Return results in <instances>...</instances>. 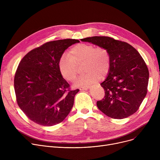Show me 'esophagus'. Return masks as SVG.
Instances as JSON below:
<instances>
[{
  "mask_svg": "<svg viewBox=\"0 0 160 160\" xmlns=\"http://www.w3.org/2000/svg\"><path fill=\"white\" fill-rule=\"evenodd\" d=\"M90 88V86H85V87H81L80 88V90H88Z\"/></svg>",
  "mask_w": 160,
  "mask_h": 160,
  "instance_id": "obj_1",
  "label": "esophagus"
}]
</instances>
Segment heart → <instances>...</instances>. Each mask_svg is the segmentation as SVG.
Returning <instances> with one entry per match:
<instances>
[{
	"instance_id": "1",
	"label": "heart",
	"mask_w": 160,
	"mask_h": 160,
	"mask_svg": "<svg viewBox=\"0 0 160 160\" xmlns=\"http://www.w3.org/2000/svg\"><path fill=\"white\" fill-rule=\"evenodd\" d=\"M82 64L83 72L86 73L74 82L75 87L88 86L106 76L110 69V56L104 48L80 43L71 48L68 56L62 55L58 63L61 76L67 82L76 79L77 67Z\"/></svg>"
}]
</instances>
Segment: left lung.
<instances>
[{"instance_id":"8db88e82","label":"left lung","mask_w":160,"mask_h":160,"mask_svg":"<svg viewBox=\"0 0 160 160\" xmlns=\"http://www.w3.org/2000/svg\"><path fill=\"white\" fill-rule=\"evenodd\" d=\"M107 50L110 69L100 85L105 96L97 102L99 110L113 119H122L136 113L147 93L149 72L138 50L126 42L106 36L81 39Z\"/></svg>"}]
</instances>
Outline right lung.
<instances>
[{
    "label": "right lung",
    "mask_w": 160,
    "mask_h": 160,
    "mask_svg": "<svg viewBox=\"0 0 160 160\" xmlns=\"http://www.w3.org/2000/svg\"><path fill=\"white\" fill-rule=\"evenodd\" d=\"M79 42L72 39L47 42L32 50L19 63L14 78L17 102L33 122L51 127L70 113L79 89H69L58 63L67 48Z\"/></svg>",
    "instance_id": "1"
}]
</instances>
